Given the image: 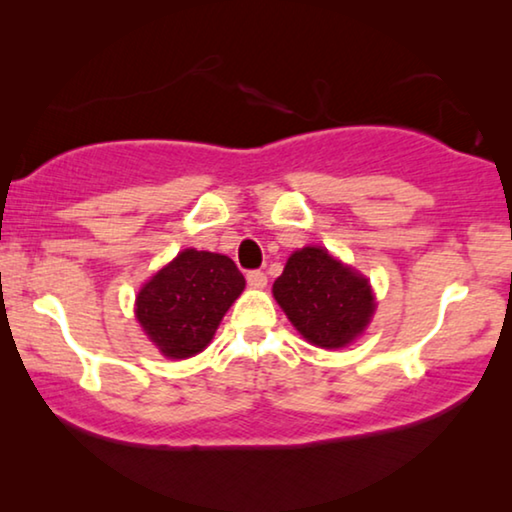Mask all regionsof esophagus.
Returning <instances> with one entry per match:
<instances>
[{
	"mask_svg": "<svg viewBox=\"0 0 512 512\" xmlns=\"http://www.w3.org/2000/svg\"><path fill=\"white\" fill-rule=\"evenodd\" d=\"M247 282H249V286H254V289H263V286L268 284V275L261 270H251V272H247Z\"/></svg>",
	"mask_w": 512,
	"mask_h": 512,
	"instance_id": "1",
	"label": "esophagus"
}]
</instances>
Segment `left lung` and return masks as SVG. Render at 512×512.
<instances>
[{"label": "left lung", "mask_w": 512, "mask_h": 512, "mask_svg": "<svg viewBox=\"0 0 512 512\" xmlns=\"http://www.w3.org/2000/svg\"><path fill=\"white\" fill-rule=\"evenodd\" d=\"M272 296L296 331L321 349L347 347L375 312L368 279L321 247L293 251Z\"/></svg>", "instance_id": "1"}]
</instances>
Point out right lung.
<instances>
[{
    "label": "right lung",
    "mask_w": 512,
    "mask_h": 512,
    "mask_svg": "<svg viewBox=\"0 0 512 512\" xmlns=\"http://www.w3.org/2000/svg\"><path fill=\"white\" fill-rule=\"evenodd\" d=\"M242 291L244 277L228 256L184 249L139 289L135 317L160 354L188 359L212 342Z\"/></svg>",
    "instance_id": "1"
}]
</instances>
